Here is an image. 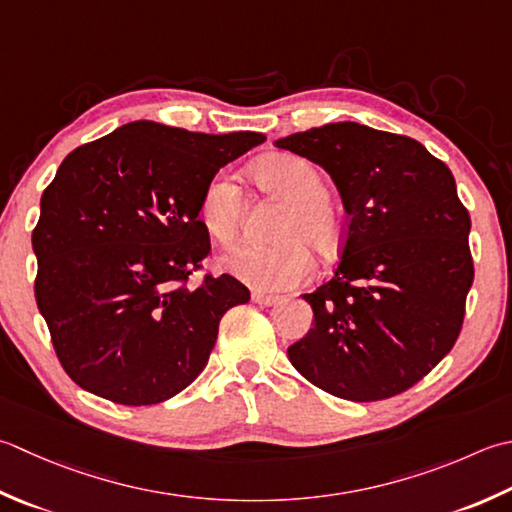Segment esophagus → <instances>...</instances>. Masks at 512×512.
<instances>
[{
	"label": "esophagus",
	"instance_id": "1",
	"mask_svg": "<svg viewBox=\"0 0 512 512\" xmlns=\"http://www.w3.org/2000/svg\"><path fill=\"white\" fill-rule=\"evenodd\" d=\"M253 302L259 304V306H275V304L282 302V297L262 293V290H253Z\"/></svg>",
	"mask_w": 512,
	"mask_h": 512
}]
</instances>
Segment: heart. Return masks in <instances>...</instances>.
Returning a JSON list of instances; mask_svg holds the SVG:
<instances>
[{
    "instance_id": "1",
    "label": "heart",
    "mask_w": 512,
    "mask_h": 512,
    "mask_svg": "<svg viewBox=\"0 0 512 512\" xmlns=\"http://www.w3.org/2000/svg\"><path fill=\"white\" fill-rule=\"evenodd\" d=\"M259 186L286 199L275 235L268 246H239L226 259L228 273L257 290H288L310 273L308 246L330 253L344 237V217L326 197L319 170L302 157L275 155L253 170ZM242 193L226 173L215 175L199 197L197 215L219 246H233L242 224Z\"/></svg>"
}]
</instances>
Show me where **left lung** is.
<instances>
[{
	"mask_svg": "<svg viewBox=\"0 0 512 512\" xmlns=\"http://www.w3.org/2000/svg\"><path fill=\"white\" fill-rule=\"evenodd\" d=\"M333 177L348 222L315 324L288 348L310 384L350 402L415 386L455 346L475 268L448 166L406 135L337 122L277 139Z\"/></svg>",
	"mask_w": 512,
	"mask_h": 512,
	"instance_id": "8db88e82",
	"label": "left lung"
}]
</instances>
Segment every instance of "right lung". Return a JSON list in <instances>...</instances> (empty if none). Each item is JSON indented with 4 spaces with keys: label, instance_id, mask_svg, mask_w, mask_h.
I'll return each mask as SVG.
<instances>
[{
    "label": "right lung",
    "instance_id": "right-lung-1",
    "mask_svg": "<svg viewBox=\"0 0 512 512\" xmlns=\"http://www.w3.org/2000/svg\"><path fill=\"white\" fill-rule=\"evenodd\" d=\"M264 139L130 122L64 159L33 230L35 299L77 386L150 406L202 373L219 319L250 293L230 275L190 282L210 253L199 197Z\"/></svg>",
    "mask_w": 512,
    "mask_h": 512
}]
</instances>
